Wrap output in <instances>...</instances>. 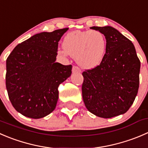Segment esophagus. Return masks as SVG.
<instances>
[{
  "instance_id": "34e87169",
  "label": "esophagus",
  "mask_w": 148,
  "mask_h": 148,
  "mask_svg": "<svg viewBox=\"0 0 148 148\" xmlns=\"http://www.w3.org/2000/svg\"><path fill=\"white\" fill-rule=\"evenodd\" d=\"M72 72L73 73H79V72H81V70H80V69L79 68L78 66H74L72 68Z\"/></svg>"
}]
</instances>
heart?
<instances>
[{"label": "heart", "mask_w": 148, "mask_h": 148, "mask_svg": "<svg viewBox=\"0 0 148 148\" xmlns=\"http://www.w3.org/2000/svg\"><path fill=\"white\" fill-rule=\"evenodd\" d=\"M63 48L60 53L74 57L80 66L90 69L103 61L107 48V40L98 30H77L65 36Z\"/></svg>", "instance_id": "obj_1"}]
</instances>
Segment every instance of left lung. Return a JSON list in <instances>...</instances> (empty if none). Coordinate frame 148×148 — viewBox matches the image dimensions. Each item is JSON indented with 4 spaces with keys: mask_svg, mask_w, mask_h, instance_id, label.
Returning <instances> with one entry per match:
<instances>
[{
    "mask_svg": "<svg viewBox=\"0 0 148 148\" xmlns=\"http://www.w3.org/2000/svg\"><path fill=\"white\" fill-rule=\"evenodd\" d=\"M107 40L103 61L86 69L82 92L87 110L97 116L108 119L124 114L133 104L140 84V61L132 42L109 26L92 27Z\"/></svg>",
    "mask_w": 148,
    "mask_h": 148,
    "instance_id": "left-lung-1",
    "label": "left lung"
}]
</instances>
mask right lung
<instances>
[{
    "instance_id": "1",
    "label": "right lung",
    "mask_w": 148,
    "mask_h": 148,
    "mask_svg": "<svg viewBox=\"0 0 148 148\" xmlns=\"http://www.w3.org/2000/svg\"><path fill=\"white\" fill-rule=\"evenodd\" d=\"M69 28L36 34L14 48L6 59L5 86L14 108L40 119L55 109L58 86L71 76L72 66L56 62L58 42Z\"/></svg>"
}]
</instances>
